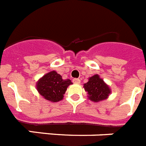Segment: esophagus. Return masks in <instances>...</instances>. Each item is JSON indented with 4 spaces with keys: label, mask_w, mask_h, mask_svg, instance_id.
<instances>
[{
    "label": "esophagus",
    "mask_w": 146,
    "mask_h": 146,
    "mask_svg": "<svg viewBox=\"0 0 146 146\" xmlns=\"http://www.w3.org/2000/svg\"><path fill=\"white\" fill-rule=\"evenodd\" d=\"M72 81H73L74 83H75V84H80V80L79 78H74L73 80H72Z\"/></svg>",
    "instance_id": "1"
}]
</instances>
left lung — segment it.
<instances>
[{
	"label": "left lung",
	"mask_w": 146,
	"mask_h": 146,
	"mask_svg": "<svg viewBox=\"0 0 146 146\" xmlns=\"http://www.w3.org/2000/svg\"><path fill=\"white\" fill-rule=\"evenodd\" d=\"M85 91L88 93V97L94 102L102 101L108 96L111 90L109 87L98 74L90 78L88 82L84 84Z\"/></svg>",
	"instance_id": "obj_1"
}]
</instances>
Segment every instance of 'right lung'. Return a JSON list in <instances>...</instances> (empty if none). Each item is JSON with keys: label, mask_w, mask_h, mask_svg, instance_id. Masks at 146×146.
Wrapping results in <instances>:
<instances>
[{"label": "right lung", "mask_w": 146, "mask_h": 146, "mask_svg": "<svg viewBox=\"0 0 146 146\" xmlns=\"http://www.w3.org/2000/svg\"><path fill=\"white\" fill-rule=\"evenodd\" d=\"M72 84L71 80H63L60 74L53 71L38 80L37 90L44 99L51 102H58L62 100L67 87Z\"/></svg>", "instance_id": "right-lung-1"}]
</instances>
